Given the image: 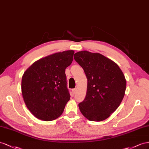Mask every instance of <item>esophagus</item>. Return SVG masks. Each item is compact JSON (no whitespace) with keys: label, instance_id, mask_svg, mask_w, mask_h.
<instances>
[{"label":"esophagus","instance_id":"esophagus-1","mask_svg":"<svg viewBox=\"0 0 149 149\" xmlns=\"http://www.w3.org/2000/svg\"><path fill=\"white\" fill-rule=\"evenodd\" d=\"M72 93H73L74 94H75V93H76V91H77V88H73V89H72Z\"/></svg>","mask_w":149,"mask_h":149}]
</instances>
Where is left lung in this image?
<instances>
[{"mask_svg": "<svg viewBox=\"0 0 149 149\" xmlns=\"http://www.w3.org/2000/svg\"><path fill=\"white\" fill-rule=\"evenodd\" d=\"M87 79L84 100L80 111L91 121H102L116 110L124 98L126 80L120 67L99 53L83 50L74 54Z\"/></svg>", "mask_w": 149, "mask_h": 149, "instance_id": "1", "label": "left lung"}]
</instances>
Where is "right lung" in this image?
Returning <instances> with one entry per match:
<instances>
[{"mask_svg":"<svg viewBox=\"0 0 149 149\" xmlns=\"http://www.w3.org/2000/svg\"><path fill=\"white\" fill-rule=\"evenodd\" d=\"M74 54V50H67L50 55L36 61L24 72L22 97L36 118L51 121L63 113L70 98L65 71L73 61Z\"/></svg>","mask_w":149,"mask_h":149,"instance_id":"right-lung-1","label":"right lung"}]
</instances>
